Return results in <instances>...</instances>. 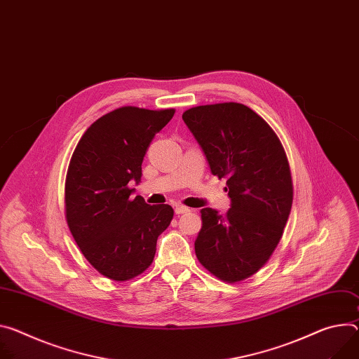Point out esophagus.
<instances>
[{
    "label": "esophagus",
    "instance_id": "1",
    "mask_svg": "<svg viewBox=\"0 0 359 359\" xmlns=\"http://www.w3.org/2000/svg\"><path fill=\"white\" fill-rule=\"evenodd\" d=\"M187 212H190V209L183 206V205H176L175 206V213L176 215H183V213H187Z\"/></svg>",
    "mask_w": 359,
    "mask_h": 359
}]
</instances>
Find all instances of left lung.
Returning <instances> with one entry per match:
<instances>
[{
    "label": "left lung",
    "instance_id": "8db88e82",
    "mask_svg": "<svg viewBox=\"0 0 359 359\" xmlns=\"http://www.w3.org/2000/svg\"><path fill=\"white\" fill-rule=\"evenodd\" d=\"M182 118L212 175L226 179L231 199L224 216L212 208L201 210L194 252L222 280H243L268 262L290 213L293 187L285 150L271 126L239 103L198 106Z\"/></svg>",
    "mask_w": 359,
    "mask_h": 359
}]
</instances>
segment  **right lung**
<instances>
[{
  "label": "right lung",
  "mask_w": 359,
  "mask_h": 359,
  "mask_svg": "<svg viewBox=\"0 0 359 359\" xmlns=\"http://www.w3.org/2000/svg\"><path fill=\"white\" fill-rule=\"evenodd\" d=\"M175 110L120 107L80 139L66 179V217L81 253L102 275L127 280L153 262L157 238L173 219L169 205L133 198L144 154Z\"/></svg>",
  "instance_id": "obj_1"
}]
</instances>
